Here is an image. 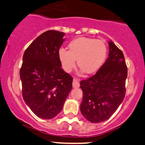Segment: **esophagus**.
Listing matches in <instances>:
<instances>
[{
  "instance_id": "esophagus-1",
  "label": "esophagus",
  "mask_w": 145,
  "mask_h": 145,
  "mask_svg": "<svg viewBox=\"0 0 145 145\" xmlns=\"http://www.w3.org/2000/svg\"><path fill=\"white\" fill-rule=\"evenodd\" d=\"M80 86V83L78 79L74 78L73 80V87L74 88H78Z\"/></svg>"
}]
</instances>
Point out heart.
Returning a JSON list of instances; mask_svg holds the SVG:
<instances>
[{"label": "heart", "mask_w": 145, "mask_h": 145, "mask_svg": "<svg viewBox=\"0 0 145 145\" xmlns=\"http://www.w3.org/2000/svg\"><path fill=\"white\" fill-rule=\"evenodd\" d=\"M69 50L61 48L59 50V59L65 72L74 70L77 63L81 71L88 74L96 72L101 67L107 56V47L101 40L80 37L71 41Z\"/></svg>", "instance_id": "b5f03b06"}]
</instances>
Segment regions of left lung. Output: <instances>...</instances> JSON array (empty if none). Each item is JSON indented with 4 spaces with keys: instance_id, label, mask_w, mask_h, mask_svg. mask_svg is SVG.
I'll return each instance as SVG.
<instances>
[{
    "instance_id": "obj_1",
    "label": "left lung",
    "mask_w": 145,
    "mask_h": 145,
    "mask_svg": "<svg viewBox=\"0 0 145 145\" xmlns=\"http://www.w3.org/2000/svg\"><path fill=\"white\" fill-rule=\"evenodd\" d=\"M108 58L96 74L81 80L82 116L91 123L106 121L116 112L125 95L127 67L123 52L112 41Z\"/></svg>"
}]
</instances>
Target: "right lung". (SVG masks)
Wrapping results in <instances>:
<instances>
[{
    "mask_svg": "<svg viewBox=\"0 0 145 145\" xmlns=\"http://www.w3.org/2000/svg\"><path fill=\"white\" fill-rule=\"evenodd\" d=\"M64 35L60 31H46L23 55L20 71L23 99L41 119H51L61 112L72 89L73 78L62 69L58 54Z\"/></svg>",
    "mask_w": 145,
    "mask_h": 145,
    "instance_id": "1",
    "label": "right lung"
}]
</instances>
